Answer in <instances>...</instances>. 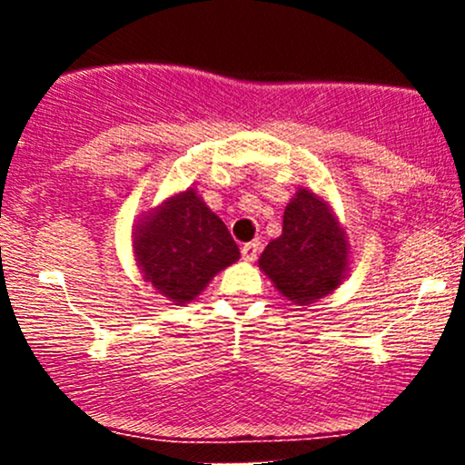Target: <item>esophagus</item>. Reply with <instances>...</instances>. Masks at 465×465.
<instances>
[{"instance_id": "obj_1", "label": "esophagus", "mask_w": 465, "mask_h": 465, "mask_svg": "<svg viewBox=\"0 0 465 465\" xmlns=\"http://www.w3.org/2000/svg\"><path fill=\"white\" fill-rule=\"evenodd\" d=\"M260 249H262V244H260L258 240H253V242L242 244V249H240V253H242V260H247V262H253V260L258 258Z\"/></svg>"}]
</instances>
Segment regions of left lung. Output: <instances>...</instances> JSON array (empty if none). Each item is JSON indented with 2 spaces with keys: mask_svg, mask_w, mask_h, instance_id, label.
I'll return each mask as SVG.
<instances>
[{
  "mask_svg": "<svg viewBox=\"0 0 465 465\" xmlns=\"http://www.w3.org/2000/svg\"><path fill=\"white\" fill-rule=\"evenodd\" d=\"M348 264V240L332 212L311 190H300L284 212L282 236L271 240L260 266L282 295L306 306L341 284Z\"/></svg>",
  "mask_w": 465,
  "mask_h": 465,
  "instance_id": "1",
  "label": "left lung"
}]
</instances>
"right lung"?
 <instances>
[{
    "label": "right lung",
    "mask_w": 465,
    "mask_h": 465,
    "mask_svg": "<svg viewBox=\"0 0 465 465\" xmlns=\"http://www.w3.org/2000/svg\"><path fill=\"white\" fill-rule=\"evenodd\" d=\"M135 253L143 275L168 300H194L218 271L240 258L238 244L194 190L173 196L142 223Z\"/></svg>",
    "instance_id": "right-lung-1"
}]
</instances>
